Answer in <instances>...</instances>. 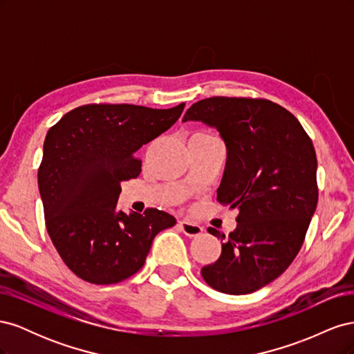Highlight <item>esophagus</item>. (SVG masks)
Instances as JSON below:
<instances>
[{
  "instance_id": "1",
  "label": "esophagus",
  "mask_w": 354,
  "mask_h": 354,
  "mask_svg": "<svg viewBox=\"0 0 354 354\" xmlns=\"http://www.w3.org/2000/svg\"><path fill=\"white\" fill-rule=\"evenodd\" d=\"M177 226L189 238H198V236H201L202 232H203V229L199 226V224L192 223L189 220H180L177 223Z\"/></svg>"
}]
</instances>
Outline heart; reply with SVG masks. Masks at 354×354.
<instances>
[{"label":"heart","mask_w":354,"mask_h":354,"mask_svg":"<svg viewBox=\"0 0 354 354\" xmlns=\"http://www.w3.org/2000/svg\"><path fill=\"white\" fill-rule=\"evenodd\" d=\"M202 134H203V133H202Z\"/></svg>","instance_id":"b5f03b06"}]
</instances>
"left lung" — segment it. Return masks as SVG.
I'll return each mask as SVG.
<instances>
[{"label": "left lung", "instance_id": "1", "mask_svg": "<svg viewBox=\"0 0 354 354\" xmlns=\"http://www.w3.org/2000/svg\"><path fill=\"white\" fill-rule=\"evenodd\" d=\"M186 121L220 133L227 158L217 201L239 211L236 229L202 277L224 294L254 292L281 276L303 245L317 205L313 143L291 112L264 99H203Z\"/></svg>", "mask_w": 354, "mask_h": 354}]
</instances>
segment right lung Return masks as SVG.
<instances>
[{
	"label": "right lung",
	"mask_w": 354,
	"mask_h": 354,
	"mask_svg": "<svg viewBox=\"0 0 354 354\" xmlns=\"http://www.w3.org/2000/svg\"><path fill=\"white\" fill-rule=\"evenodd\" d=\"M171 109L134 104H85L51 127L44 140L38 187L46 226L59 255L81 279L109 285L143 267L156 234L176 218L149 208L116 209L121 183L136 178V152L176 124Z\"/></svg>",
	"instance_id": "right-lung-1"
}]
</instances>
